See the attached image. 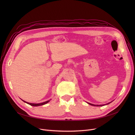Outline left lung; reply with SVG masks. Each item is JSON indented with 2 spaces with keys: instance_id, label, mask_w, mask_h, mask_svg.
Returning <instances> with one entry per match:
<instances>
[{
  "instance_id": "8db88e82",
  "label": "left lung",
  "mask_w": 135,
  "mask_h": 135,
  "mask_svg": "<svg viewBox=\"0 0 135 135\" xmlns=\"http://www.w3.org/2000/svg\"><path fill=\"white\" fill-rule=\"evenodd\" d=\"M112 103V102H110V103H108L107 104H106V105L109 104L110 103ZM88 104H89V105H92V106H95V107H102V106H104V105H94V104H92L88 103Z\"/></svg>"
}]
</instances>
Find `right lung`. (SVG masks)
<instances>
[{
  "instance_id": "obj_1",
  "label": "right lung",
  "mask_w": 135,
  "mask_h": 135,
  "mask_svg": "<svg viewBox=\"0 0 135 135\" xmlns=\"http://www.w3.org/2000/svg\"><path fill=\"white\" fill-rule=\"evenodd\" d=\"M23 102H25V103H27V104H29L31 106H33V107H38V106H41V105H43L44 104H46L47 103H48L49 101H50V100L48 101H45L44 102V103H39V104H33V103H27V102H26L25 101L22 100Z\"/></svg>"
}]
</instances>
